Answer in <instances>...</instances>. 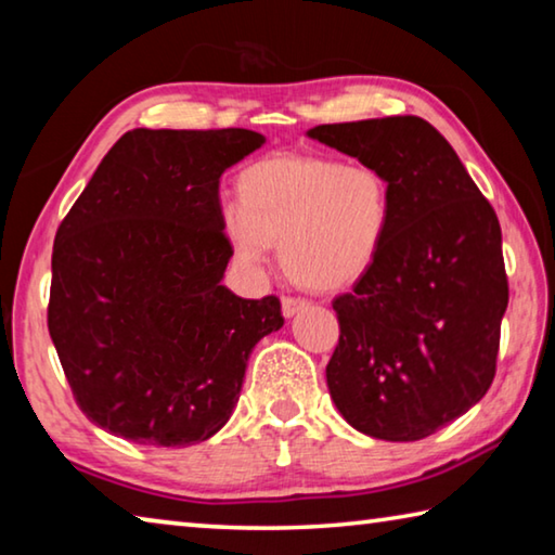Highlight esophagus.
Returning <instances> with one entry per match:
<instances>
[{"instance_id":"1","label":"esophagus","mask_w":555,"mask_h":555,"mask_svg":"<svg viewBox=\"0 0 555 555\" xmlns=\"http://www.w3.org/2000/svg\"><path fill=\"white\" fill-rule=\"evenodd\" d=\"M308 304L306 300H300V298H284L281 300V313H284V318H294L300 308H306Z\"/></svg>"}]
</instances>
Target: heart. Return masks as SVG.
<instances>
[{
	"mask_svg": "<svg viewBox=\"0 0 555 555\" xmlns=\"http://www.w3.org/2000/svg\"><path fill=\"white\" fill-rule=\"evenodd\" d=\"M222 232L244 269L281 264L308 291H340L374 267L391 228V185L379 168L327 156L279 154L237 176Z\"/></svg>",
	"mask_w": 555,
	"mask_h": 555,
	"instance_id": "heart-1",
	"label": "heart"
}]
</instances>
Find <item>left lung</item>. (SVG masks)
<instances>
[{
    "mask_svg": "<svg viewBox=\"0 0 555 555\" xmlns=\"http://www.w3.org/2000/svg\"><path fill=\"white\" fill-rule=\"evenodd\" d=\"M306 134L379 168L393 203L374 267L333 300L340 340L327 389L360 434L421 440L475 406L494 379L509 304L500 220L426 119L343 121Z\"/></svg>",
    "mask_w": 555,
    "mask_h": 555,
    "instance_id": "1",
    "label": "left lung"
}]
</instances>
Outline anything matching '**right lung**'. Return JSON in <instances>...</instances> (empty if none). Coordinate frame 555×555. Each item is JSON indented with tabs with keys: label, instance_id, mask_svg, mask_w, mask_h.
<instances>
[{
	"label": "right lung",
	"instance_id": "add662e5",
	"mask_svg": "<svg viewBox=\"0 0 555 555\" xmlns=\"http://www.w3.org/2000/svg\"><path fill=\"white\" fill-rule=\"evenodd\" d=\"M249 129H131L53 242L49 333L82 413L139 446L212 438L240 399L276 296L222 284L220 176L264 146Z\"/></svg>",
	"mask_w": 555,
	"mask_h": 555
}]
</instances>
